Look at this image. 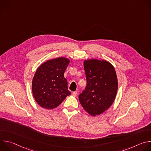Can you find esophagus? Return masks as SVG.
Segmentation results:
<instances>
[{
  "mask_svg": "<svg viewBox=\"0 0 151 151\" xmlns=\"http://www.w3.org/2000/svg\"><path fill=\"white\" fill-rule=\"evenodd\" d=\"M77 94H78V92H77V91H73V92H72V95H73V96H76Z\"/></svg>",
  "mask_w": 151,
  "mask_h": 151,
  "instance_id": "34e87169",
  "label": "esophagus"
}]
</instances>
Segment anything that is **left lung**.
I'll return each instance as SVG.
<instances>
[{
    "label": "left lung",
    "mask_w": 151,
    "mask_h": 151,
    "mask_svg": "<svg viewBox=\"0 0 151 151\" xmlns=\"http://www.w3.org/2000/svg\"><path fill=\"white\" fill-rule=\"evenodd\" d=\"M87 79L85 90L79 95L83 108L90 115H100L114 103L118 90V79L112 64L106 60H85Z\"/></svg>",
    "instance_id": "left-lung-1"
}]
</instances>
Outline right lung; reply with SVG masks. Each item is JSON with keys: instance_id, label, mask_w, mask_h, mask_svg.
<instances>
[{"instance_id": "obj_1", "label": "right lung", "mask_w": 151, "mask_h": 151, "mask_svg": "<svg viewBox=\"0 0 151 151\" xmlns=\"http://www.w3.org/2000/svg\"><path fill=\"white\" fill-rule=\"evenodd\" d=\"M70 60L58 57L47 61L37 68L32 81V93L35 101L45 109L58 106L71 93L64 76Z\"/></svg>"}]
</instances>
